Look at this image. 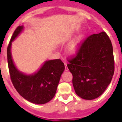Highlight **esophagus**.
I'll list each match as a JSON object with an SVG mask.
<instances>
[{
  "instance_id": "esophagus-1",
  "label": "esophagus",
  "mask_w": 122,
  "mask_h": 122,
  "mask_svg": "<svg viewBox=\"0 0 122 122\" xmlns=\"http://www.w3.org/2000/svg\"><path fill=\"white\" fill-rule=\"evenodd\" d=\"M64 65H65V70L68 71V67H67V63H64Z\"/></svg>"
}]
</instances>
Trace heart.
Returning <instances> with one entry per match:
<instances>
[{
	"label": "heart",
	"instance_id": "1",
	"mask_svg": "<svg viewBox=\"0 0 122 122\" xmlns=\"http://www.w3.org/2000/svg\"><path fill=\"white\" fill-rule=\"evenodd\" d=\"M79 44V38L73 40L68 46V51L71 54L76 53L77 49H78Z\"/></svg>",
	"mask_w": 122,
	"mask_h": 122
}]
</instances>
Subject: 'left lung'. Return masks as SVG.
Masks as SVG:
<instances>
[{
  "instance_id": "8db88e82",
  "label": "left lung",
  "mask_w": 122,
  "mask_h": 122,
  "mask_svg": "<svg viewBox=\"0 0 122 122\" xmlns=\"http://www.w3.org/2000/svg\"><path fill=\"white\" fill-rule=\"evenodd\" d=\"M68 61L73 87L79 97L93 100L103 94L114 73L112 45L107 33L102 32L86 38Z\"/></svg>"
}]
</instances>
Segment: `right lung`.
<instances>
[{"label":"right lung","mask_w":122,"mask_h":122,"mask_svg":"<svg viewBox=\"0 0 122 122\" xmlns=\"http://www.w3.org/2000/svg\"><path fill=\"white\" fill-rule=\"evenodd\" d=\"M18 26L11 38L7 48V60L10 76L13 85L24 98L35 104H45L53 98L65 70L60 59L46 61L38 71L33 75H25L15 67L11 55V42L22 31Z\"/></svg>","instance_id":"right-lung-1"}]
</instances>
